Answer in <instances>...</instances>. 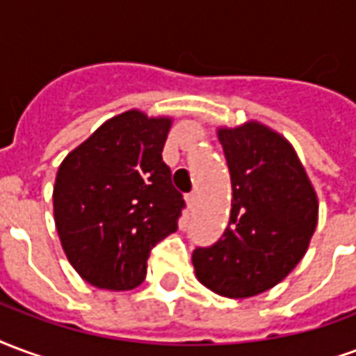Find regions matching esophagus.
<instances>
[{"label":"esophagus","mask_w":356,"mask_h":356,"mask_svg":"<svg viewBox=\"0 0 356 356\" xmlns=\"http://www.w3.org/2000/svg\"><path fill=\"white\" fill-rule=\"evenodd\" d=\"M186 201H188L189 209H193V207H195V203H197V193H195V191L188 193V195H186Z\"/></svg>","instance_id":"esophagus-1"}]
</instances>
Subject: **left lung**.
<instances>
[{"mask_svg":"<svg viewBox=\"0 0 356 356\" xmlns=\"http://www.w3.org/2000/svg\"><path fill=\"white\" fill-rule=\"evenodd\" d=\"M232 176V216L222 238L193 250L201 284L225 298H250L281 282L309 246L318 201L294 147L256 121L220 129Z\"/></svg>","mask_w":356,"mask_h":356,"instance_id":"8db88e82","label":"left lung"}]
</instances>
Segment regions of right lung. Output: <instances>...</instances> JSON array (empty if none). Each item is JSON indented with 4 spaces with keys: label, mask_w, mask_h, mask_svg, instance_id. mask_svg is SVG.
Returning <instances> with one entry per match:
<instances>
[{
    "label": "right lung",
    "mask_w": 356,
    "mask_h": 356,
    "mask_svg": "<svg viewBox=\"0 0 356 356\" xmlns=\"http://www.w3.org/2000/svg\"><path fill=\"white\" fill-rule=\"evenodd\" d=\"M170 124V118L124 111L58 167L56 232L70 264L92 286L136 288L153 246L178 229L186 203L161 155Z\"/></svg>",
    "instance_id": "add662e5"
}]
</instances>
